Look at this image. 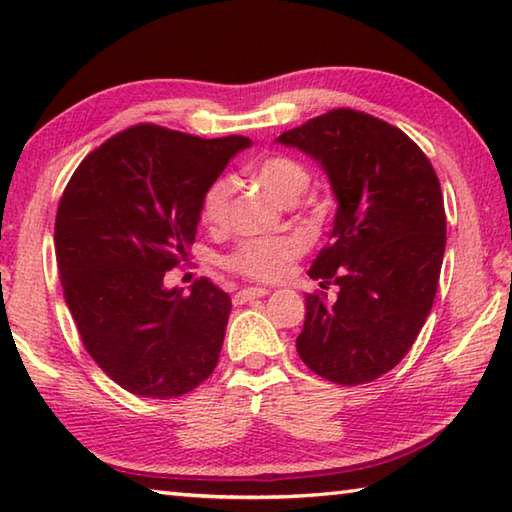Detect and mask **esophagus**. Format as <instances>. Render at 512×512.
<instances>
[{"label": "esophagus", "mask_w": 512, "mask_h": 512, "mask_svg": "<svg viewBox=\"0 0 512 512\" xmlns=\"http://www.w3.org/2000/svg\"><path fill=\"white\" fill-rule=\"evenodd\" d=\"M268 289H264V287H248V289H241L237 296H235V302L237 305H244V302H250V300H255V298H264V296H268Z\"/></svg>", "instance_id": "1"}]
</instances>
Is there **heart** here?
<instances>
[{"instance_id":"obj_1","label":"heart","mask_w":512,"mask_h":512,"mask_svg":"<svg viewBox=\"0 0 512 512\" xmlns=\"http://www.w3.org/2000/svg\"><path fill=\"white\" fill-rule=\"evenodd\" d=\"M259 185L271 194L277 203L293 205L309 192L311 173L305 164L287 158V155H271L262 162H257L250 169ZM232 194L235 185L228 176L216 178L214 183L205 189L201 198V219L210 228H223L228 223ZM298 246L291 239L284 237H264V239H248L232 250L225 257L232 271L253 277V280L271 282L287 273L289 264L296 259Z\"/></svg>"}]
</instances>
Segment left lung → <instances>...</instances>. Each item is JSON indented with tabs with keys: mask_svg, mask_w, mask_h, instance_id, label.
<instances>
[{
	"mask_svg": "<svg viewBox=\"0 0 512 512\" xmlns=\"http://www.w3.org/2000/svg\"><path fill=\"white\" fill-rule=\"evenodd\" d=\"M275 142L314 158L336 196L329 244L309 268L300 359L343 386L375 381L411 350L436 298L445 203L427 155L409 135L350 108L309 119Z\"/></svg>",
	"mask_w": 512,
	"mask_h": 512,
	"instance_id": "left-lung-1",
	"label": "left lung"
}]
</instances>
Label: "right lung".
<instances>
[{
	"label": "right lung",
	"instance_id": "add662e5",
	"mask_svg": "<svg viewBox=\"0 0 512 512\" xmlns=\"http://www.w3.org/2000/svg\"><path fill=\"white\" fill-rule=\"evenodd\" d=\"M250 144L140 124L94 149L67 183L54 230L65 302L85 350L124 391L169 400L216 368L230 296L207 277L183 296L164 273L187 262L205 189Z\"/></svg>",
	"mask_w": 512,
	"mask_h": 512
}]
</instances>
